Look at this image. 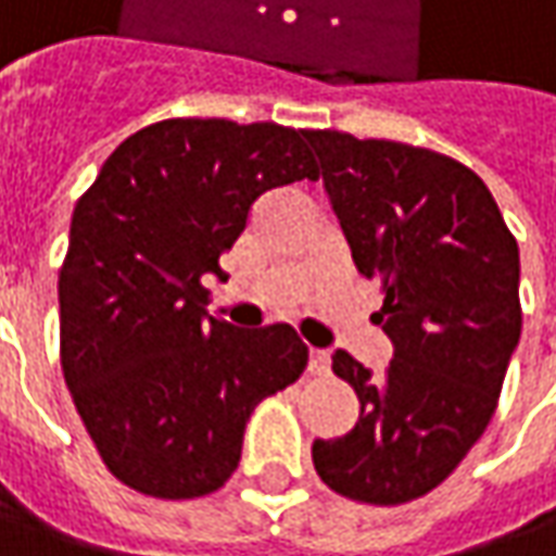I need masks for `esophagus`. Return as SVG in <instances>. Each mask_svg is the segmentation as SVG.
Wrapping results in <instances>:
<instances>
[{"mask_svg": "<svg viewBox=\"0 0 556 556\" xmlns=\"http://www.w3.org/2000/svg\"><path fill=\"white\" fill-rule=\"evenodd\" d=\"M331 368V355L325 350H309V371L312 374H325Z\"/></svg>", "mask_w": 556, "mask_h": 556, "instance_id": "34e87169", "label": "esophagus"}]
</instances>
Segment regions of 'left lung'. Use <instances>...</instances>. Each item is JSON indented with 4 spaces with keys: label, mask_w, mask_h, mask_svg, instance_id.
Returning <instances> with one entry per match:
<instances>
[{
    "label": "left lung",
    "mask_w": 556,
    "mask_h": 556,
    "mask_svg": "<svg viewBox=\"0 0 556 556\" xmlns=\"http://www.w3.org/2000/svg\"><path fill=\"white\" fill-rule=\"evenodd\" d=\"M355 268L380 281L383 374L337 350L358 395L346 437L315 439L312 464L337 495L405 504L437 489L495 415L520 343V250L473 169L402 141L309 129Z\"/></svg>",
    "instance_id": "1"
}]
</instances>
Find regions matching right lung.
Returning a JSON list of instances; mask_svg holds the SVG:
<instances>
[{"label":"right lung","mask_w":556,"mask_h":556,"mask_svg":"<svg viewBox=\"0 0 556 556\" xmlns=\"http://www.w3.org/2000/svg\"><path fill=\"white\" fill-rule=\"evenodd\" d=\"M318 179L306 129L176 117L139 129L76 201L58 271L61 368L108 470L151 498L235 473L253 408L309 362L290 325L203 318V278L271 188Z\"/></svg>","instance_id":"obj_1"}]
</instances>
